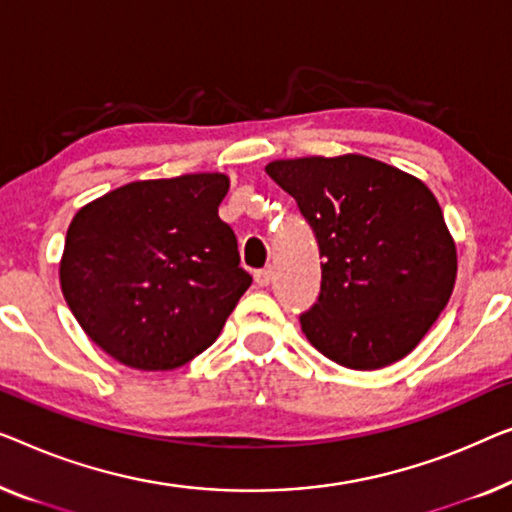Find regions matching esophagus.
Wrapping results in <instances>:
<instances>
[{
    "label": "esophagus",
    "mask_w": 512,
    "mask_h": 512,
    "mask_svg": "<svg viewBox=\"0 0 512 512\" xmlns=\"http://www.w3.org/2000/svg\"><path fill=\"white\" fill-rule=\"evenodd\" d=\"M256 284L261 286V288H265V286H270V281H272V268H263V270H258L256 274Z\"/></svg>",
    "instance_id": "1"
}]
</instances>
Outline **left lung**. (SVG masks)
I'll return each mask as SVG.
<instances>
[{
	"label": "left lung",
	"mask_w": 512,
	"mask_h": 512,
	"mask_svg": "<svg viewBox=\"0 0 512 512\" xmlns=\"http://www.w3.org/2000/svg\"><path fill=\"white\" fill-rule=\"evenodd\" d=\"M298 203L321 254V293L300 314L337 365L381 369L409 355L448 305L457 251L432 191L383 161L305 157L265 166Z\"/></svg>",
	"instance_id": "left-lung-1"
}]
</instances>
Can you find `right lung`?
Segmentation results:
<instances>
[{"label": "right lung", "instance_id": "obj_1", "mask_svg": "<svg viewBox=\"0 0 512 512\" xmlns=\"http://www.w3.org/2000/svg\"><path fill=\"white\" fill-rule=\"evenodd\" d=\"M226 191L221 173L131 182L73 217L62 293L110 358L166 372L219 337L251 286L233 228L219 219Z\"/></svg>", "mask_w": 512, "mask_h": 512}]
</instances>
